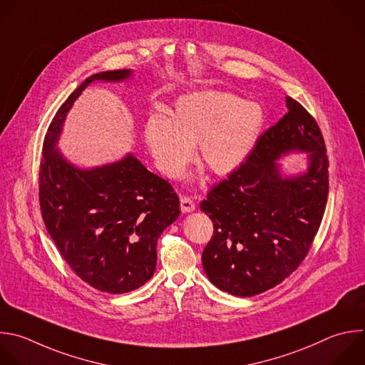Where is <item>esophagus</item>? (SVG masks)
Returning <instances> with one entry per match:
<instances>
[{
    "mask_svg": "<svg viewBox=\"0 0 365 365\" xmlns=\"http://www.w3.org/2000/svg\"><path fill=\"white\" fill-rule=\"evenodd\" d=\"M195 207H196L195 202L190 197H187V196L180 197V209L183 213H190L195 210Z\"/></svg>",
    "mask_w": 365,
    "mask_h": 365,
    "instance_id": "34e87169",
    "label": "esophagus"
}]
</instances>
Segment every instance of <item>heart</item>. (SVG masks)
<instances>
[{
	"instance_id": "obj_1",
	"label": "heart",
	"mask_w": 365,
	"mask_h": 365,
	"mask_svg": "<svg viewBox=\"0 0 365 365\" xmlns=\"http://www.w3.org/2000/svg\"><path fill=\"white\" fill-rule=\"evenodd\" d=\"M264 125L265 111L259 103L203 90L179 97L169 117L149 115L143 139L158 169L170 179L182 178L195 145L213 175L229 176L247 162Z\"/></svg>"
}]
</instances>
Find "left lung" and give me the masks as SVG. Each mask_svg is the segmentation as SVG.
Returning <instances> with one entry per match:
<instances>
[{
    "label": "left lung",
    "mask_w": 365,
    "mask_h": 365,
    "mask_svg": "<svg viewBox=\"0 0 365 365\" xmlns=\"http://www.w3.org/2000/svg\"><path fill=\"white\" fill-rule=\"evenodd\" d=\"M235 173L200 203L213 222L202 264L209 281L235 297L262 294L304 261L328 197V159L312 115L294 98ZM307 153V168L287 174L280 160Z\"/></svg>",
    "instance_id": "8db88e82"
}]
</instances>
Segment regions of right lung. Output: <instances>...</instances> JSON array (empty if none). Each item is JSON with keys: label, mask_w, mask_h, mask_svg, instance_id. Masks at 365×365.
<instances>
[{"label": "right lung", "mask_w": 365, "mask_h": 365, "mask_svg": "<svg viewBox=\"0 0 365 365\" xmlns=\"http://www.w3.org/2000/svg\"><path fill=\"white\" fill-rule=\"evenodd\" d=\"M132 76L114 70L87 77L56 113L40 166V206L51 239L84 282L107 294L130 292L153 277L158 239L179 217V197L133 153L80 168L63 155L58 140L68 111L91 83Z\"/></svg>", "instance_id": "add662e5"}]
</instances>
